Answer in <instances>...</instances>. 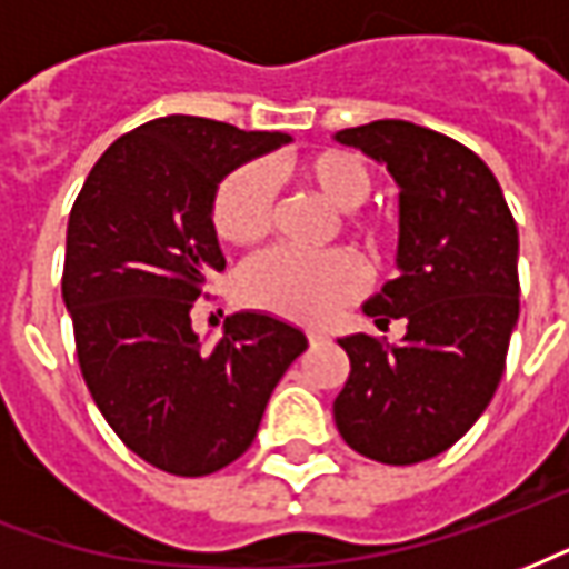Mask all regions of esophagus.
Wrapping results in <instances>:
<instances>
[{
  "label": "esophagus",
  "mask_w": 569,
  "mask_h": 569,
  "mask_svg": "<svg viewBox=\"0 0 569 569\" xmlns=\"http://www.w3.org/2000/svg\"><path fill=\"white\" fill-rule=\"evenodd\" d=\"M305 335H308V341H310V345H322V341H326V338H329V335L320 332V329H308V332H305Z\"/></svg>",
  "instance_id": "1"
}]
</instances>
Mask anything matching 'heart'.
Returning <instances> with one entry per match:
<instances>
[{"mask_svg": "<svg viewBox=\"0 0 569 569\" xmlns=\"http://www.w3.org/2000/svg\"><path fill=\"white\" fill-rule=\"evenodd\" d=\"M292 173L301 186L317 191L335 210H345V228L359 243L381 256L390 249L396 228L383 216H371L357 207L371 194V173L366 161L345 149H322L298 158ZM212 228L224 243L247 247L273 228L277 216V182L261 161H247L222 176L212 191ZM362 289V268L345 252H298L273 247L240 268L237 296L243 305L268 310L298 322H322L335 310L353 301Z\"/></svg>", "mask_w": 569, "mask_h": 569, "instance_id": "b5f03b06", "label": "heart"}]
</instances>
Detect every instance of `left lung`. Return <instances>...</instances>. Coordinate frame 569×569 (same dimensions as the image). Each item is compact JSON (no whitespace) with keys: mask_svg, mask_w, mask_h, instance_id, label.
<instances>
[{"mask_svg":"<svg viewBox=\"0 0 569 569\" xmlns=\"http://www.w3.org/2000/svg\"><path fill=\"white\" fill-rule=\"evenodd\" d=\"M399 182L402 273L366 305L378 329L406 320V338L350 335L341 439L362 457L411 466L448 451L497 393L518 322V228L497 176L476 151L411 121L341 130Z\"/></svg>","mask_w":569,"mask_h":569,"instance_id":"obj_1","label":"left lung"}]
</instances>
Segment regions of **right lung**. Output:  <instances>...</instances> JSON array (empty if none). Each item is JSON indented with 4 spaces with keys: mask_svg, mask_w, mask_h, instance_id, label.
Segmentation results:
<instances>
[{
    "mask_svg": "<svg viewBox=\"0 0 569 569\" xmlns=\"http://www.w3.org/2000/svg\"><path fill=\"white\" fill-rule=\"evenodd\" d=\"M283 142L212 118H154L103 151L69 212L63 301L81 378L118 439L170 476L234 463L308 347L268 313L228 317L212 350L191 329L207 277L224 271L212 191Z\"/></svg>",
    "mask_w": 569,
    "mask_h": 569,
    "instance_id": "1",
    "label": "right lung"
}]
</instances>
